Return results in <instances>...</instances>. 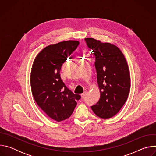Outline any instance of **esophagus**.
Returning a JSON list of instances; mask_svg holds the SVG:
<instances>
[{"label": "esophagus", "mask_w": 156, "mask_h": 156, "mask_svg": "<svg viewBox=\"0 0 156 156\" xmlns=\"http://www.w3.org/2000/svg\"><path fill=\"white\" fill-rule=\"evenodd\" d=\"M86 94H87V93H86V92H84V93H83V94H81V98H84L86 96Z\"/></svg>", "instance_id": "34e87169"}]
</instances>
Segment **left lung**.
I'll return each mask as SVG.
<instances>
[{
	"label": "left lung",
	"instance_id": "left-lung-1",
	"mask_svg": "<svg viewBox=\"0 0 156 156\" xmlns=\"http://www.w3.org/2000/svg\"><path fill=\"white\" fill-rule=\"evenodd\" d=\"M87 47L95 55V68L100 99L91 109L104 119L115 116L126 102L131 86L125 57L120 49L109 42L85 38Z\"/></svg>",
	"mask_w": 156,
	"mask_h": 156
}]
</instances>
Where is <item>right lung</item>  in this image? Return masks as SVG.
<instances>
[{
    "instance_id": "add662e5",
    "label": "right lung",
    "mask_w": 156,
    "mask_h": 156,
    "mask_svg": "<svg viewBox=\"0 0 156 156\" xmlns=\"http://www.w3.org/2000/svg\"><path fill=\"white\" fill-rule=\"evenodd\" d=\"M78 41H65L44 48L33 62L30 83L38 106L52 119L60 122L69 118L81 98L66 87L60 78L62 64L77 48Z\"/></svg>"
}]
</instances>
